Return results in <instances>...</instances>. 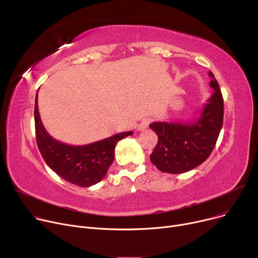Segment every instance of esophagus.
Wrapping results in <instances>:
<instances>
[{
    "label": "esophagus",
    "instance_id": "obj_1",
    "mask_svg": "<svg viewBox=\"0 0 258 258\" xmlns=\"http://www.w3.org/2000/svg\"><path fill=\"white\" fill-rule=\"evenodd\" d=\"M150 122H151V120L150 119H143L140 123H139V125H138V130L139 131H144V130H146L147 127H148V125H150Z\"/></svg>",
    "mask_w": 258,
    "mask_h": 258
}]
</instances>
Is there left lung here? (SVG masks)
<instances>
[{
    "label": "left lung",
    "instance_id": "left-lung-1",
    "mask_svg": "<svg viewBox=\"0 0 258 258\" xmlns=\"http://www.w3.org/2000/svg\"><path fill=\"white\" fill-rule=\"evenodd\" d=\"M209 76L214 92L195 120L150 124L158 135L151 161L159 170L167 173L189 171L202 164L213 151L223 125L224 100L211 71Z\"/></svg>",
    "mask_w": 258,
    "mask_h": 258
}]
</instances>
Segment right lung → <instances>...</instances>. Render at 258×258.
Returning <instances> with one entry per match:
<instances>
[{
	"instance_id": "obj_1",
	"label": "right lung",
	"mask_w": 258,
	"mask_h": 258,
	"mask_svg": "<svg viewBox=\"0 0 258 258\" xmlns=\"http://www.w3.org/2000/svg\"><path fill=\"white\" fill-rule=\"evenodd\" d=\"M35 135L38 150L47 165L60 178L80 187L99 183L114 161L118 141L133 132H123L86 145H69L50 136L38 113L37 94L34 106Z\"/></svg>"
}]
</instances>
